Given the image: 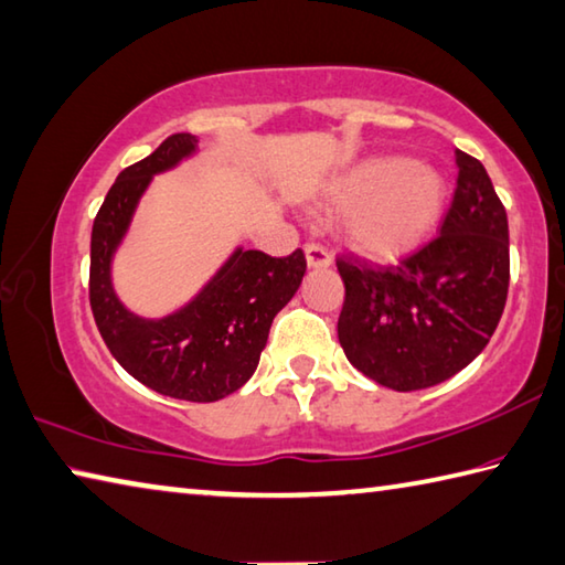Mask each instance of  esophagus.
I'll use <instances>...</instances> for the list:
<instances>
[{
	"label": "esophagus",
	"mask_w": 565,
	"mask_h": 565,
	"mask_svg": "<svg viewBox=\"0 0 565 565\" xmlns=\"http://www.w3.org/2000/svg\"><path fill=\"white\" fill-rule=\"evenodd\" d=\"M303 252L309 269H326V266H331V254H328L321 244H306Z\"/></svg>",
	"instance_id": "34e87169"
}]
</instances>
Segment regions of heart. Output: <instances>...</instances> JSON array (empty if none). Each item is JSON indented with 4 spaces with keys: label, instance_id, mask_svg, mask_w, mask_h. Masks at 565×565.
<instances>
[{
    "label": "heart",
    "instance_id": "1",
    "mask_svg": "<svg viewBox=\"0 0 565 565\" xmlns=\"http://www.w3.org/2000/svg\"><path fill=\"white\" fill-rule=\"evenodd\" d=\"M449 182L443 170L409 156L361 162L328 190V204L348 214L345 239L367 259L395 262L417 252L443 220Z\"/></svg>",
    "mask_w": 565,
    "mask_h": 565
}]
</instances>
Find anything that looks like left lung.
Returning <instances> with one entry per match:
<instances>
[{
  "label": "left lung",
  "mask_w": 565,
  "mask_h": 565,
  "mask_svg": "<svg viewBox=\"0 0 565 565\" xmlns=\"http://www.w3.org/2000/svg\"><path fill=\"white\" fill-rule=\"evenodd\" d=\"M459 180L439 237L399 266L338 259L348 361L397 393L433 387L484 351L509 291V222L484 166L457 150Z\"/></svg>",
  "instance_id": "8db88e82"
}]
</instances>
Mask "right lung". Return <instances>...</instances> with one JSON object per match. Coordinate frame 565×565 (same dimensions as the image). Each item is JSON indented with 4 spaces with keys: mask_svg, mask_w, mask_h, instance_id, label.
<instances>
[{
    "mask_svg": "<svg viewBox=\"0 0 565 565\" xmlns=\"http://www.w3.org/2000/svg\"><path fill=\"white\" fill-rule=\"evenodd\" d=\"M198 152V136L178 132L116 178L90 232L88 291L108 351L138 383L168 397L214 403L254 375L274 316L299 291L306 259L301 249L274 259L237 244L175 311L160 318L130 311L113 286V259L156 175L180 168Z\"/></svg>",
    "mask_w": 565,
    "mask_h": 565,
    "instance_id": "right-lung-1",
    "label": "right lung"
}]
</instances>
